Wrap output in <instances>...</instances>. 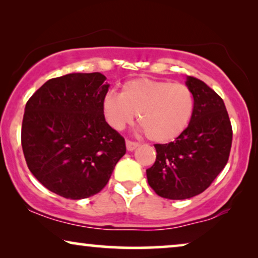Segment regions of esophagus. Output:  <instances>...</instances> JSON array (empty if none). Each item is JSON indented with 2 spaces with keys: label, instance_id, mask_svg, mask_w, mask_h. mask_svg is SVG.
<instances>
[{
  "label": "esophagus",
  "instance_id": "34e87169",
  "mask_svg": "<svg viewBox=\"0 0 258 258\" xmlns=\"http://www.w3.org/2000/svg\"><path fill=\"white\" fill-rule=\"evenodd\" d=\"M125 146H126V150H128V151H133V150H135L137 147H139V143L134 142V141L126 140V141H125Z\"/></svg>",
  "mask_w": 258,
  "mask_h": 258
}]
</instances>
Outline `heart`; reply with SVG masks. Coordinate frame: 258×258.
Wrapping results in <instances>:
<instances>
[{"label":"heart","mask_w":258,"mask_h":258,"mask_svg":"<svg viewBox=\"0 0 258 258\" xmlns=\"http://www.w3.org/2000/svg\"><path fill=\"white\" fill-rule=\"evenodd\" d=\"M102 111L108 124L116 130L124 128L136 114L148 139L169 142L188 126L194 98L183 83L136 79L123 84L121 94L108 91L102 101Z\"/></svg>","instance_id":"heart-1"}]
</instances>
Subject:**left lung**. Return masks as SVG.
<instances>
[{
  "mask_svg": "<svg viewBox=\"0 0 258 258\" xmlns=\"http://www.w3.org/2000/svg\"><path fill=\"white\" fill-rule=\"evenodd\" d=\"M186 86L194 97L189 125L174 142L155 144L156 161L147 169L149 185L168 200L190 199L209 188L231 149V123L220 95L192 76Z\"/></svg>",
  "mask_w": 258,
  "mask_h": 258,
  "instance_id": "1",
  "label": "left lung"
}]
</instances>
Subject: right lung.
<instances>
[{
  "label": "right lung",
  "instance_id": "obj_1",
  "mask_svg": "<svg viewBox=\"0 0 258 258\" xmlns=\"http://www.w3.org/2000/svg\"><path fill=\"white\" fill-rule=\"evenodd\" d=\"M101 73L55 77L26 104L21 143L27 165L50 191L87 199L107 185L125 141L105 122L109 84Z\"/></svg>",
  "mask_w": 258,
  "mask_h": 258
}]
</instances>
